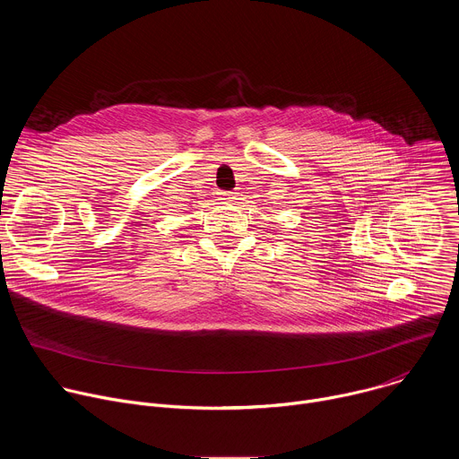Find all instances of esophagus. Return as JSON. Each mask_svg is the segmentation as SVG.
Listing matches in <instances>:
<instances>
[{"instance_id":"1","label":"esophagus","mask_w":459,"mask_h":459,"mask_svg":"<svg viewBox=\"0 0 459 459\" xmlns=\"http://www.w3.org/2000/svg\"><path fill=\"white\" fill-rule=\"evenodd\" d=\"M220 198L221 200H234L236 198V192H220Z\"/></svg>"}]
</instances>
